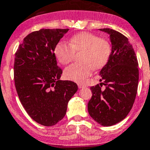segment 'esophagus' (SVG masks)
<instances>
[{
    "label": "esophagus",
    "instance_id": "esophagus-1",
    "mask_svg": "<svg viewBox=\"0 0 150 150\" xmlns=\"http://www.w3.org/2000/svg\"><path fill=\"white\" fill-rule=\"evenodd\" d=\"M78 87H79V88H85V85H83V84H78Z\"/></svg>",
    "mask_w": 150,
    "mask_h": 150
}]
</instances>
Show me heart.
I'll return each mask as SVG.
<instances>
[{
	"instance_id": "1",
	"label": "heart",
	"mask_w": 150,
	"mask_h": 150,
	"mask_svg": "<svg viewBox=\"0 0 150 150\" xmlns=\"http://www.w3.org/2000/svg\"><path fill=\"white\" fill-rule=\"evenodd\" d=\"M80 62L67 67L64 76L67 79L82 82L92 72L93 68H102L109 59L111 51L110 42L105 39L89 32H82L73 36L69 40V45L59 42L56 45L54 54L60 63L63 65L72 61L74 52H79Z\"/></svg>"
}]
</instances>
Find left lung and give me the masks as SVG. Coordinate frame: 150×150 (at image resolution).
I'll return each instance as SVG.
<instances>
[{"label": "left lung", "instance_id": "left-lung-1", "mask_svg": "<svg viewBox=\"0 0 150 150\" xmlns=\"http://www.w3.org/2000/svg\"><path fill=\"white\" fill-rule=\"evenodd\" d=\"M110 35L111 52L99 72V85L91 88L88 110L92 119L104 127L122 122L132 109L138 84V64L127 38L110 28H100ZM104 84L105 88H101Z\"/></svg>", "mask_w": 150, "mask_h": 150}]
</instances>
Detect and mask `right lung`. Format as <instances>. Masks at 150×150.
Returning a JSON list of instances; mask_svg holds the SVG:
<instances>
[{
	"instance_id": "add662e5",
	"label": "right lung",
	"mask_w": 150,
	"mask_h": 150,
	"mask_svg": "<svg viewBox=\"0 0 150 150\" xmlns=\"http://www.w3.org/2000/svg\"><path fill=\"white\" fill-rule=\"evenodd\" d=\"M69 29H42L27 35L16 51L14 79L20 101L31 119L53 126L66 114L70 99L78 87L60 79L62 71L54 49Z\"/></svg>"
}]
</instances>
